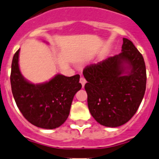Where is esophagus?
<instances>
[{
  "mask_svg": "<svg viewBox=\"0 0 159 159\" xmlns=\"http://www.w3.org/2000/svg\"><path fill=\"white\" fill-rule=\"evenodd\" d=\"M80 83H81V85H82V88H84V84H85V83H86L85 78H83V77H81V78H80Z\"/></svg>",
  "mask_w": 159,
  "mask_h": 159,
  "instance_id": "esophagus-1",
  "label": "esophagus"
}]
</instances>
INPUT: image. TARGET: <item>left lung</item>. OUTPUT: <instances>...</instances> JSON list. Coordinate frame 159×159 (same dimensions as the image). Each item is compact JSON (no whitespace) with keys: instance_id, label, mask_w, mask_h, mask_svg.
<instances>
[{"instance_id":"obj_1","label":"left lung","mask_w":159,"mask_h":159,"mask_svg":"<svg viewBox=\"0 0 159 159\" xmlns=\"http://www.w3.org/2000/svg\"><path fill=\"white\" fill-rule=\"evenodd\" d=\"M122 52L84 67L90 113L101 125L117 127L136 113L146 89V67L141 53L128 39Z\"/></svg>"}]
</instances>
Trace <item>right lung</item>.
Returning a JSON list of instances; mask_svg holds the SVG:
<instances>
[{"label": "right lung", "mask_w": 159, "mask_h": 159, "mask_svg": "<svg viewBox=\"0 0 159 159\" xmlns=\"http://www.w3.org/2000/svg\"><path fill=\"white\" fill-rule=\"evenodd\" d=\"M19 51L13 57L10 77L17 106L34 126L43 129L59 127L68 117L74 96L81 89L80 75H57L47 82L32 84L25 79L20 71Z\"/></svg>", "instance_id": "add662e5"}]
</instances>
